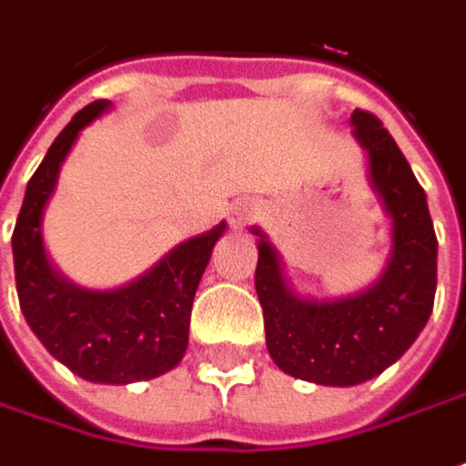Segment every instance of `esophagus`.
<instances>
[{
    "label": "esophagus",
    "mask_w": 466,
    "mask_h": 466,
    "mask_svg": "<svg viewBox=\"0 0 466 466\" xmlns=\"http://www.w3.org/2000/svg\"><path fill=\"white\" fill-rule=\"evenodd\" d=\"M252 219H255V207L247 204V201H239L232 209V214H229V222H232L234 229H242V227H247Z\"/></svg>",
    "instance_id": "obj_1"
}]
</instances>
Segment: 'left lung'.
I'll list each match as a JSON object with an SVG mask.
<instances>
[{
	"label": "left lung",
	"instance_id": "left-lung-1",
	"mask_svg": "<svg viewBox=\"0 0 466 466\" xmlns=\"http://www.w3.org/2000/svg\"><path fill=\"white\" fill-rule=\"evenodd\" d=\"M350 126L389 217L391 249L379 278L343 298L300 295L267 234L252 227L269 358L288 376L318 386H358L393 366L424 330L437 292V234L424 188L376 116L353 110Z\"/></svg>",
	"mask_w": 466,
	"mask_h": 466
}]
</instances>
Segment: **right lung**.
I'll list each match as a JSON object with an SVG mask.
<instances>
[{
  "mask_svg": "<svg viewBox=\"0 0 466 466\" xmlns=\"http://www.w3.org/2000/svg\"><path fill=\"white\" fill-rule=\"evenodd\" d=\"M108 110L110 100L90 103L55 138L29 178L12 255L22 315L50 356L90 383L126 386L177 369L184 358L194 295L227 222L177 244L120 288L90 289L65 278L45 249L42 219L80 131Z\"/></svg>",
  "mask_w": 466,
  "mask_h": 466,
  "instance_id": "add662e5",
  "label": "right lung"
}]
</instances>
